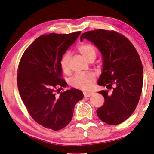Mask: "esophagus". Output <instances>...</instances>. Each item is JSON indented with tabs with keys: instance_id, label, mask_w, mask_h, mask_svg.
<instances>
[{
	"instance_id": "1",
	"label": "esophagus",
	"mask_w": 154,
	"mask_h": 154,
	"mask_svg": "<svg viewBox=\"0 0 154 154\" xmlns=\"http://www.w3.org/2000/svg\"><path fill=\"white\" fill-rule=\"evenodd\" d=\"M92 94H93V92H84V96H85V97H90Z\"/></svg>"
}]
</instances>
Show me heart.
Listing matches in <instances>:
<instances>
[{"label": "heart", "instance_id": "obj_1", "mask_svg": "<svg viewBox=\"0 0 154 154\" xmlns=\"http://www.w3.org/2000/svg\"><path fill=\"white\" fill-rule=\"evenodd\" d=\"M79 52L87 61L91 59L96 58V51L95 47L91 44H83L78 46ZM70 59V54L69 52H66L63 54L60 61V65L62 70L64 72H67L69 70L68 63ZM95 79V76L93 73H79L73 76L70 79V84L75 87L82 88V89H88L91 85L92 82Z\"/></svg>", "mask_w": 154, "mask_h": 154}]
</instances>
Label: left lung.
I'll return each mask as SVG.
<instances>
[{
	"mask_svg": "<svg viewBox=\"0 0 154 154\" xmlns=\"http://www.w3.org/2000/svg\"><path fill=\"white\" fill-rule=\"evenodd\" d=\"M93 43L102 57V72L98 85L111 89L102 91L103 105L96 110L103 122L118 125L126 120L135 110L143 85V67L132 43L114 31L97 29L85 32L80 36Z\"/></svg>",
	"mask_w": 154,
	"mask_h": 154,
	"instance_id": "left-lung-1",
	"label": "left lung"
}]
</instances>
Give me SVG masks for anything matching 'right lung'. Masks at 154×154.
Listing matches in <instances>:
<instances>
[{
    "label": "right lung",
    "instance_id": "obj_1",
    "mask_svg": "<svg viewBox=\"0 0 154 154\" xmlns=\"http://www.w3.org/2000/svg\"><path fill=\"white\" fill-rule=\"evenodd\" d=\"M80 34L41 36L26 48L20 62V96L33 119L46 128L57 131L67 125L75 104L84 97L82 91L74 88L58 96L55 94L57 87L67 86L61 78L60 59Z\"/></svg>",
    "mask_w": 154,
    "mask_h": 154
}]
</instances>
